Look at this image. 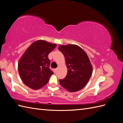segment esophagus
Returning a JSON list of instances; mask_svg holds the SVG:
<instances>
[{"label": "esophagus", "mask_w": 123, "mask_h": 123, "mask_svg": "<svg viewBox=\"0 0 123 123\" xmlns=\"http://www.w3.org/2000/svg\"><path fill=\"white\" fill-rule=\"evenodd\" d=\"M57 68H56V69H54V72H56V71H57Z\"/></svg>", "instance_id": "34e87169"}]
</instances>
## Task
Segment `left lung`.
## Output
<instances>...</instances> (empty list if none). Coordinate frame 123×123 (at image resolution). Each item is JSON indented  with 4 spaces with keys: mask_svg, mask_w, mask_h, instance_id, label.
<instances>
[{
    "mask_svg": "<svg viewBox=\"0 0 123 123\" xmlns=\"http://www.w3.org/2000/svg\"><path fill=\"white\" fill-rule=\"evenodd\" d=\"M58 49L64 55L68 70L66 76L59 80V83L70 92L81 90L88 82L93 71L87 54L75 44L59 45Z\"/></svg>",
    "mask_w": 123,
    "mask_h": 123,
    "instance_id": "1",
    "label": "left lung"
}]
</instances>
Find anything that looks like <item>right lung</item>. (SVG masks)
<instances>
[{
	"label": "right lung",
	"instance_id": "add662e5",
	"mask_svg": "<svg viewBox=\"0 0 123 123\" xmlns=\"http://www.w3.org/2000/svg\"><path fill=\"white\" fill-rule=\"evenodd\" d=\"M57 44L45 40H38L25 50L18 64L21 80L28 87L38 90L44 86L53 72L49 69L48 54Z\"/></svg>",
	"mask_w": 123,
	"mask_h": 123
}]
</instances>
